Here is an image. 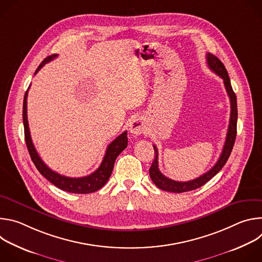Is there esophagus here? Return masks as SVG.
<instances>
[{"label":"esophagus","instance_id":"1","mask_svg":"<svg viewBox=\"0 0 262 262\" xmlns=\"http://www.w3.org/2000/svg\"><path fill=\"white\" fill-rule=\"evenodd\" d=\"M145 129V123L142 119H135L129 124V132L132 135H141Z\"/></svg>","mask_w":262,"mask_h":262}]
</instances>
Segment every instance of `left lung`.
<instances>
[{
  "label": "left lung",
  "instance_id": "obj_1",
  "mask_svg": "<svg viewBox=\"0 0 262 262\" xmlns=\"http://www.w3.org/2000/svg\"><path fill=\"white\" fill-rule=\"evenodd\" d=\"M206 61L208 67L216 73L220 78L223 79L224 85H225V89L227 91V94L230 99V106H231V112H230V120H229V126H228V132L226 136V141L225 144H224L222 154L215 163V165L206 173L201 175L200 177L190 180V181H175L172 180L165 175H163L159 169V151L156 145H154L155 148V160L151 164L150 169H149V175H150V178L155 182V184L158 186L159 189L167 192H172V193H183V192H189L196 190L203 184H205L208 180H210L215 174L220 172V170L224 167V165L226 164L227 160L230 157V154L232 151V148L235 142L236 138V123H237V103H236V96L235 93L231 87L230 79L228 76V72L224 66V64L212 54L207 53L206 55Z\"/></svg>",
  "mask_w": 262,
  "mask_h": 262
}]
</instances>
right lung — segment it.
I'll return each instance as SVG.
<instances>
[{
    "label": "right lung",
    "mask_w": 262,
    "mask_h": 262,
    "mask_svg": "<svg viewBox=\"0 0 262 262\" xmlns=\"http://www.w3.org/2000/svg\"><path fill=\"white\" fill-rule=\"evenodd\" d=\"M58 55H52L46 58L41 64L38 66V68L36 69L35 74L40 70V68L47 64L48 62L52 61L55 59ZM27 97H28V90L25 94L24 97V105H23V120H24V127H25V140L27 144L28 151L30 154V157L37 168L40 172L42 176H45L50 182H52L54 185H56L57 188L69 192V193H74V194H89L93 193L99 189H101L102 186L106 183L108 180L112 171H113L114 168V163L117 159V157L122 152V150L126 148L127 146V132H123L120 136H118L113 142H112L107 148L104 155V158L98 167L96 171L91 173L88 176L84 177H79V178H72V177H67L63 176L52 169H50L43 161L40 159L39 155L37 154L36 149L34 147V144L31 139L30 135V129H29V124H28V116H27Z\"/></svg>",
    "instance_id": "right-lung-1"
}]
</instances>
